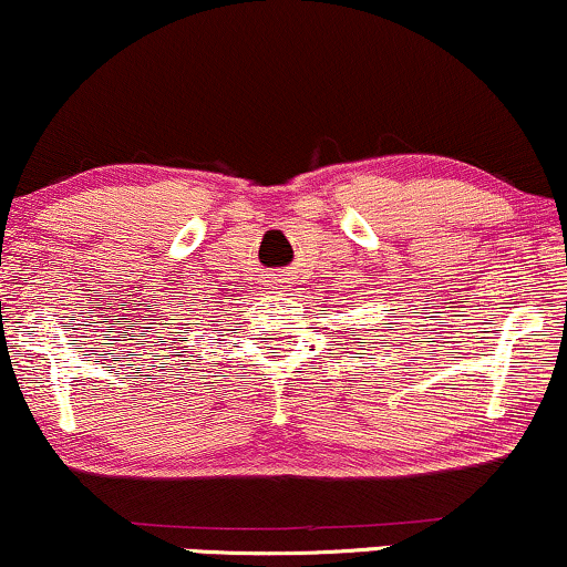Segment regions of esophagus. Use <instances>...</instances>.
<instances>
[{"label": "esophagus", "instance_id": "obj_1", "mask_svg": "<svg viewBox=\"0 0 567 567\" xmlns=\"http://www.w3.org/2000/svg\"><path fill=\"white\" fill-rule=\"evenodd\" d=\"M270 286H278V278H272V281H270Z\"/></svg>", "mask_w": 567, "mask_h": 567}]
</instances>
